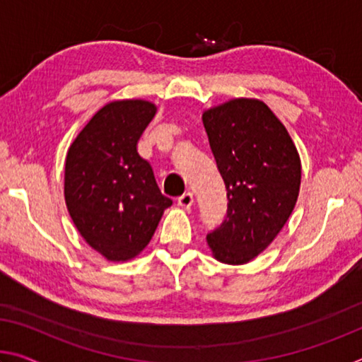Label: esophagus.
I'll use <instances>...</instances> for the list:
<instances>
[{
  "instance_id": "1",
  "label": "esophagus",
  "mask_w": 362,
  "mask_h": 362,
  "mask_svg": "<svg viewBox=\"0 0 362 362\" xmlns=\"http://www.w3.org/2000/svg\"><path fill=\"white\" fill-rule=\"evenodd\" d=\"M177 203H179L180 208H183V209H190L193 206V193H190V192L183 193L182 197H179V199H177Z\"/></svg>"
}]
</instances>
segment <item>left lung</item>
Returning a JSON list of instances; mask_svg holds the SVG:
<instances>
[{
  "label": "left lung",
  "mask_w": 362,
  "mask_h": 362,
  "mask_svg": "<svg viewBox=\"0 0 362 362\" xmlns=\"http://www.w3.org/2000/svg\"><path fill=\"white\" fill-rule=\"evenodd\" d=\"M227 188V217L206 240L214 259L240 266L271 245L293 212L301 159L293 140L266 103L232 98L203 111Z\"/></svg>",
  "instance_id": "1"
}]
</instances>
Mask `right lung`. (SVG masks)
<instances>
[{"instance_id":"right-lung-1","label":"right lung","mask_w":362,"mask_h":362,"mask_svg":"<svg viewBox=\"0 0 362 362\" xmlns=\"http://www.w3.org/2000/svg\"><path fill=\"white\" fill-rule=\"evenodd\" d=\"M156 111L154 103L140 98L107 103L69 146L67 211L85 242L111 262L139 256L172 204L136 146Z\"/></svg>"}]
</instances>
